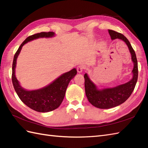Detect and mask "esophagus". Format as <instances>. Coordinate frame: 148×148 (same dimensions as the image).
<instances>
[{
	"label": "esophagus",
	"mask_w": 148,
	"mask_h": 148,
	"mask_svg": "<svg viewBox=\"0 0 148 148\" xmlns=\"http://www.w3.org/2000/svg\"><path fill=\"white\" fill-rule=\"evenodd\" d=\"M83 70H84V67H83L82 66L80 65V66H77V71L78 73H82Z\"/></svg>",
	"instance_id": "obj_1"
}]
</instances>
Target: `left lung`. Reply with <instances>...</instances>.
Here are the masks:
<instances>
[{
    "instance_id": "1",
    "label": "left lung",
    "mask_w": 148,
    "mask_h": 148,
    "mask_svg": "<svg viewBox=\"0 0 148 148\" xmlns=\"http://www.w3.org/2000/svg\"><path fill=\"white\" fill-rule=\"evenodd\" d=\"M111 39H119L126 42L131 54L134 68L132 73L133 76L131 80L125 84L117 86L112 88H106L99 90L96 86L90 80L88 75L85 74L84 86L87 98L89 103L97 108L109 109L117 106L124 103L130 97L138 81V60L134 49L127 38L123 34L112 30H108Z\"/></svg>"
}]
</instances>
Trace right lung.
Wrapping results in <instances>:
<instances>
[{
    "instance_id": "1",
    "label": "right lung",
    "mask_w": 148,
    "mask_h": 148,
    "mask_svg": "<svg viewBox=\"0 0 148 148\" xmlns=\"http://www.w3.org/2000/svg\"><path fill=\"white\" fill-rule=\"evenodd\" d=\"M55 34L53 32H42L29 36L16 52L12 64V81L15 90L20 99L23 103L36 111L46 112L58 108L64 99L68 84L72 79L77 74L76 69L74 68L67 73L62 74L50 84L37 90H27L22 88L15 75L17 58L23 45L28 42L41 37H52Z\"/></svg>"
}]
</instances>
